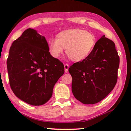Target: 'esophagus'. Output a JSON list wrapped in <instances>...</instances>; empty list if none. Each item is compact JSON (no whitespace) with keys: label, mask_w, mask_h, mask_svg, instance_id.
Instances as JSON below:
<instances>
[{"label":"esophagus","mask_w":131,"mask_h":131,"mask_svg":"<svg viewBox=\"0 0 131 131\" xmlns=\"http://www.w3.org/2000/svg\"><path fill=\"white\" fill-rule=\"evenodd\" d=\"M69 66L68 64H64V69H65V72L67 73L69 71Z\"/></svg>","instance_id":"esophagus-1"}]
</instances>
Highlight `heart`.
Masks as SVG:
<instances>
[{
  "label": "heart",
  "instance_id": "heart-1",
  "mask_svg": "<svg viewBox=\"0 0 131 131\" xmlns=\"http://www.w3.org/2000/svg\"><path fill=\"white\" fill-rule=\"evenodd\" d=\"M96 44L93 34L81 29H71L59 32L56 38L48 40L49 51L53 58H59L66 49V54L73 61H83L90 55Z\"/></svg>",
  "mask_w": 131,
  "mask_h": 131
}]
</instances>
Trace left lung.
I'll list each match as a JSON object with an SVG mask.
<instances>
[{"label": "left lung", "instance_id": "8db88e82", "mask_svg": "<svg viewBox=\"0 0 131 131\" xmlns=\"http://www.w3.org/2000/svg\"><path fill=\"white\" fill-rule=\"evenodd\" d=\"M119 58L114 42L102 36L90 55L69 69L73 96L84 104H94L114 88L118 78Z\"/></svg>", "mask_w": 131, "mask_h": 131}]
</instances>
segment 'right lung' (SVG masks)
I'll return each instance as SVG.
<instances>
[{
  "label": "right lung",
  "instance_id": "add662e5",
  "mask_svg": "<svg viewBox=\"0 0 131 131\" xmlns=\"http://www.w3.org/2000/svg\"><path fill=\"white\" fill-rule=\"evenodd\" d=\"M7 66L15 96L35 106L50 99L54 84L64 73L62 63L50 54L45 37L31 28L13 42Z\"/></svg>",
  "mask_w": 131,
  "mask_h": 131
}]
</instances>
